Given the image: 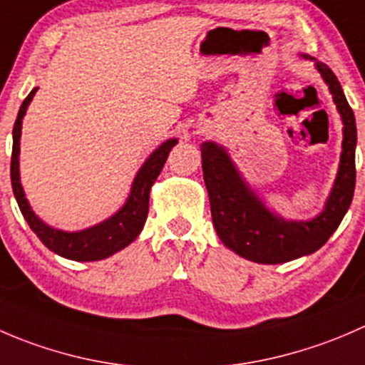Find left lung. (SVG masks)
Returning <instances> with one entry per match:
<instances>
[{
    "label": "left lung",
    "instance_id": "left-lung-1",
    "mask_svg": "<svg viewBox=\"0 0 365 365\" xmlns=\"http://www.w3.org/2000/svg\"><path fill=\"white\" fill-rule=\"evenodd\" d=\"M304 58L310 56L304 55ZM312 60V58H310ZM316 68L334 96L344 124L341 163L324 209L307 222H289L269 211L237 172L225 149L215 142L200 145L202 170L211 202L212 225L222 243L248 261L280 264L319 250L344 218L355 191V115L328 65Z\"/></svg>",
    "mask_w": 365,
    "mask_h": 365
}]
</instances>
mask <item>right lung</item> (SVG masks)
<instances>
[{"label":"right lung","instance_id":"1","mask_svg":"<svg viewBox=\"0 0 365 365\" xmlns=\"http://www.w3.org/2000/svg\"><path fill=\"white\" fill-rule=\"evenodd\" d=\"M38 88H34L28 93L26 99L23 101L17 113L16 124H14V145H12V161H10V179H12V190L16 195V200L19 204L21 212H23L24 220L28 222L30 229L38 236V240L46 245L51 252L61 255L65 259H72V261H99V259L110 257L115 252L122 250L128 247L129 243L138 237L142 232L143 223L147 220V212H149V193L153 187L154 181L160 175L161 168L165 167L168 154H170L172 147L178 143V140L172 138L167 140L163 145L158 147L142 168L136 174L135 181H133L131 193H129L125 204L115 212L111 218L104 220L103 223L90 227V229L78 230V232H65V230L53 229V227L46 225L34 211H31L30 204H28L26 197H24L23 186L19 181V140H21V125H23V117L26 113V108L30 101L34 99L35 92Z\"/></svg>","mask_w":365,"mask_h":365}]
</instances>
